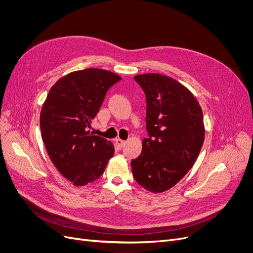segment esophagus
I'll use <instances>...</instances> for the list:
<instances>
[{"mask_svg":"<svg viewBox=\"0 0 253 253\" xmlns=\"http://www.w3.org/2000/svg\"><path fill=\"white\" fill-rule=\"evenodd\" d=\"M115 142H116V144L118 145V147H120V148H122L123 147V145L125 144V140H122L121 138H116L115 139Z\"/></svg>","mask_w":253,"mask_h":253,"instance_id":"obj_1","label":"esophagus"}]
</instances>
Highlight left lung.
Returning <instances> with one entry per match:
<instances>
[{
	"label": "left lung",
	"mask_w": 253,
	"mask_h": 253,
	"mask_svg": "<svg viewBox=\"0 0 253 253\" xmlns=\"http://www.w3.org/2000/svg\"><path fill=\"white\" fill-rule=\"evenodd\" d=\"M147 98V132L132 174L142 188L163 193L195 164L204 142L203 113L193 93L176 80L160 74L134 77Z\"/></svg>",
	"instance_id": "1"
}]
</instances>
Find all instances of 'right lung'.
<instances>
[{
  "mask_svg": "<svg viewBox=\"0 0 253 253\" xmlns=\"http://www.w3.org/2000/svg\"><path fill=\"white\" fill-rule=\"evenodd\" d=\"M122 78L100 69L72 72L53 85L40 115L42 138L52 163L77 187L98 179L114 156L111 141L90 133L105 93Z\"/></svg>",
  "mask_w": 253,
  "mask_h": 253,
  "instance_id": "1",
  "label": "right lung"
}]
</instances>
